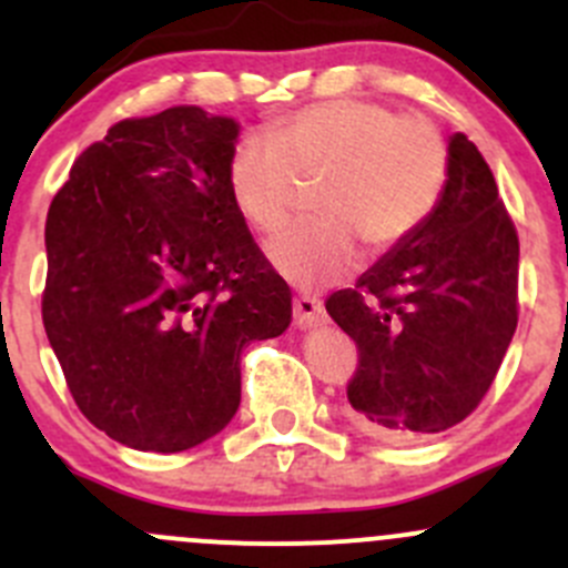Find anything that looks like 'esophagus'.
<instances>
[{
    "mask_svg": "<svg viewBox=\"0 0 568 568\" xmlns=\"http://www.w3.org/2000/svg\"><path fill=\"white\" fill-rule=\"evenodd\" d=\"M294 313H296V324L302 329H316L322 324H327V316H324V305L311 294H302L294 300Z\"/></svg>",
    "mask_w": 568,
    "mask_h": 568,
    "instance_id": "obj_1",
    "label": "esophagus"
}]
</instances>
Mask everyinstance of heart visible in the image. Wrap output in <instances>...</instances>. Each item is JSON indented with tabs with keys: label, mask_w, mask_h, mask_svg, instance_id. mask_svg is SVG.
<instances>
[{
	"label": "heart",
	"mask_w": 568,
	"mask_h": 568,
	"mask_svg": "<svg viewBox=\"0 0 568 568\" xmlns=\"http://www.w3.org/2000/svg\"><path fill=\"white\" fill-rule=\"evenodd\" d=\"M447 174V144L430 121L399 119L368 99H329L277 119L266 138H244L227 185L241 216L272 233L288 216L296 180L324 178L322 219L285 227L266 244L280 277L318 288L355 268L357 239L372 252L405 241L436 211Z\"/></svg>",
	"instance_id": "1"
}]
</instances>
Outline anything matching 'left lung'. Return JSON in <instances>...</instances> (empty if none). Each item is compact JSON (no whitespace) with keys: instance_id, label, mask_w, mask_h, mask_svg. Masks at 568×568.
<instances>
[{"instance_id":"left-lung-1","label":"left lung","mask_w":568,"mask_h":568,"mask_svg":"<svg viewBox=\"0 0 568 568\" xmlns=\"http://www.w3.org/2000/svg\"><path fill=\"white\" fill-rule=\"evenodd\" d=\"M447 152L436 211L355 288L327 300L329 318L361 352L346 416L379 442H418L464 422L519 322V239L491 169L464 132Z\"/></svg>"}]
</instances>
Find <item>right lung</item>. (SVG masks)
Segmentation results:
<instances>
[{
  "label": "right lung",
  "mask_w": 568,
  "mask_h": 568,
  "mask_svg": "<svg viewBox=\"0 0 568 568\" xmlns=\"http://www.w3.org/2000/svg\"><path fill=\"white\" fill-rule=\"evenodd\" d=\"M241 124L194 104L88 146L47 213L43 327L77 407L113 442L183 453L241 402V349L291 291L227 185Z\"/></svg>",
  "instance_id": "add662e5"
}]
</instances>
